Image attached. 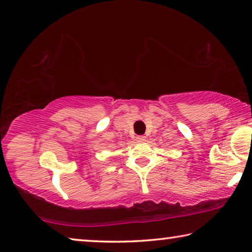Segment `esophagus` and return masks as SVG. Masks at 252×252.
I'll return each instance as SVG.
<instances>
[{
  "label": "esophagus",
  "instance_id": "1",
  "mask_svg": "<svg viewBox=\"0 0 252 252\" xmlns=\"http://www.w3.org/2000/svg\"><path fill=\"white\" fill-rule=\"evenodd\" d=\"M135 140H136V142L141 143V142L146 141V136H144V135H138V136H136Z\"/></svg>",
  "mask_w": 252,
  "mask_h": 252
}]
</instances>
